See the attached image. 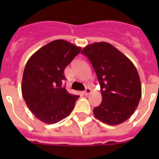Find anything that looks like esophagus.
<instances>
[{"instance_id": "esophagus-1", "label": "esophagus", "mask_w": 159, "mask_h": 159, "mask_svg": "<svg viewBox=\"0 0 159 159\" xmlns=\"http://www.w3.org/2000/svg\"><path fill=\"white\" fill-rule=\"evenodd\" d=\"M91 92H92V90L90 89V88H86V90L84 92V94L85 95H88Z\"/></svg>"}]
</instances>
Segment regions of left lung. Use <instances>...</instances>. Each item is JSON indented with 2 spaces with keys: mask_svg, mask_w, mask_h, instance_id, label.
I'll return each mask as SVG.
<instances>
[{
  "mask_svg": "<svg viewBox=\"0 0 159 159\" xmlns=\"http://www.w3.org/2000/svg\"><path fill=\"white\" fill-rule=\"evenodd\" d=\"M81 53L91 61L100 85L102 102L94 107V116L111 126L123 123L134 114L142 95L136 67L124 54L107 42L91 43Z\"/></svg>",
  "mask_w": 159,
  "mask_h": 159,
  "instance_id": "1",
  "label": "left lung"
}]
</instances>
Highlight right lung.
<instances>
[{
	"mask_svg": "<svg viewBox=\"0 0 159 159\" xmlns=\"http://www.w3.org/2000/svg\"><path fill=\"white\" fill-rule=\"evenodd\" d=\"M80 50L66 40H53L28 60L22 78V95L29 110L43 123H57L72 111L80 96L68 93L62 83L65 67Z\"/></svg>",
	"mask_w": 159,
	"mask_h": 159,
	"instance_id": "1",
	"label": "right lung"
}]
</instances>
